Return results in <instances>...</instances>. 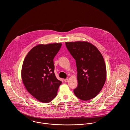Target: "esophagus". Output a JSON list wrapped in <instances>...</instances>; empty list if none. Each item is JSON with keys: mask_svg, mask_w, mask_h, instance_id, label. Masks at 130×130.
<instances>
[{"mask_svg": "<svg viewBox=\"0 0 130 130\" xmlns=\"http://www.w3.org/2000/svg\"><path fill=\"white\" fill-rule=\"evenodd\" d=\"M68 81H69V79H68V78H66V79H64V82H65L66 83L68 82Z\"/></svg>", "mask_w": 130, "mask_h": 130, "instance_id": "34e87169", "label": "esophagus"}]
</instances>
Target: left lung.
<instances>
[{
	"instance_id": "1",
	"label": "left lung",
	"mask_w": 130,
	"mask_h": 130,
	"mask_svg": "<svg viewBox=\"0 0 130 130\" xmlns=\"http://www.w3.org/2000/svg\"><path fill=\"white\" fill-rule=\"evenodd\" d=\"M66 46L76 61L78 85L76 97L88 101L96 96L105 83L107 70L104 59L93 44L83 41L66 42Z\"/></svg>"
}]
</instances>
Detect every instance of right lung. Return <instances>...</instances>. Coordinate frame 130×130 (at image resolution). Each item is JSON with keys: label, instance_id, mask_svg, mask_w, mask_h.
<instances>
[{"label": "right lung", "instance_id": "obj_1", "mask_svg": "<svg viewBox=\"0 0 130 130\" xmlns=\"http://www.w3.org/2000/svg\"><path fill=\"white\" fill-rule=\"evenodd\" d=\"M62 44H38L25 56L21 69V78L27 91L43 103L52 101L62 82L54 73V58Z\"/></svg>", "mask_w": 130, "mask_h": 130}]
</instances>
